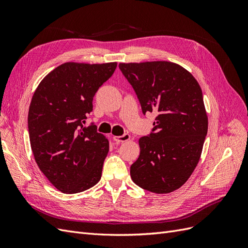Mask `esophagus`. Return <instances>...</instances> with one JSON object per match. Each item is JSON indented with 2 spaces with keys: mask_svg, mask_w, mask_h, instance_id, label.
<instances>
[{
  "mask_svg": "<svg viewBox=\"0 0 248 248\" xmlns=\"http://www.w3.org/2000/svg\"><path fill=\"white\" fill-rule=\"evenodd\" d=\"M130 140V136L128 133H124L123 136H119V137H114V140L117 142V144H120V142H124L126 140Z\"/></svg>",
  "mask_w": 248,
  "mask_h": 248,
  "instance_id": "esophagus-1",
  "label": "esophagus"
}]
</instances>
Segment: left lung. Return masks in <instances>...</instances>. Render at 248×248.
Segmentation results:
<instances>
[{"label":"left lung","mask_w":248,"mask_h":248,"mask_svg":"<svg viewBox=\"0 0 248 248\" xmlns=\"http://www.w3.org/2000/svg\"><path fill=\"white\" fill-rule=\"evenodd\" d=\"M119 68L136 92L142 114H157L152 132L139 140L140 153L130 167L132 181L155 193L174 191L196 169L207 136L199 82L171 62L120 63Z\"/></svg>","instance_id":"left-lung-1"}]
</instances>
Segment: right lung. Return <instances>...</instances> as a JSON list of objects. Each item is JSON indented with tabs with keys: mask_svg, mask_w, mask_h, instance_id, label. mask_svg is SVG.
Segmentation results:
<instances>
[{
	"mask_svg": "<svg viewBox=\"0 0 248 248\" xmlns=\"http://www.w3.org/2000/svg\"><path fill=\"white\" fill-rule=\"evenodd\" d=\"M116 68V62L64 63L41 80L33 95L28 128L34 158L64 193L85 191L101 178L108 140L94 123L84 124L96 92Z\"/></svg>",
	"mask_w": 248,
	"mask_h": 248,
	"instance_id": "right-lung-1",
	"label": "right lung"
}]
</instances>
